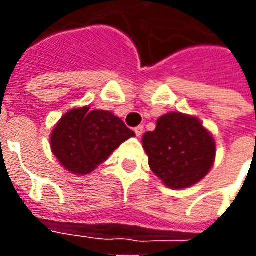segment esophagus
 <instances>
[{
  "instance_id": "esophagus-1",
  "label": "esophagus",
  "mask_w": 256,
  "mask_h": 256,
  "mask_svg": "<svg viewBox=\"0 0 256 256\" xmlns=\"http://www.w3.org/2000/svg\"><path fill=\"white\" fill-rule=\"evenodd\" d=\"M134 133H136L137 137H141L142 133H144V126H137V128H134Z\"/></svg>"
}]
</instances>
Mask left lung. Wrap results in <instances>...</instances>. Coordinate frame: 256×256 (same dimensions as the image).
Listing matches in <instances>:
<instances>
[{
  "mask_svg": "<svg viewBox=\"0 0 256 256\" xmlns=\"http://www.w3.org/2000/svg\"><path fill=\"white\" fill-rule=\"evenodd\" d=\"M150 167L166 186L189 188L203 180L215 160V141L198 118L170 112L142 137Z\"/></svg>",
  "mask_w": 256,
  "mask_h": 256,
  "instance_id": "obj_1",
  "label": "left lung"
}]
</instances>
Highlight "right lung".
<instances>
[{
    "instance_id": "obj_1",
    "label": "right lung",
    "mask_w": 256,
    "mask_h": 256,
    "mask_svg": "<svg viewBox=\"0 0 256 256\" xmlns=\"http://www.w3.org/2000/svg\"><path fill=\"white\" fill-rule=\"evenodd\" d=\"M134 136L133 130L112 112L82 106L62 116L50 136V148L67 172L84 176Z\"/></svg>"
}]
</instances>
